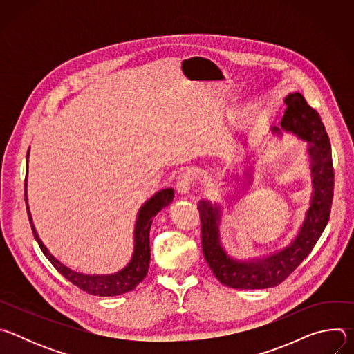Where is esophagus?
Wrapping results in <instances>:
<instances>
[{
  "label": "esophagus",
  "instance_id": "1",
  "mask_svg": "<svg viewBox=\"0 0 354 354\" xmlns=\"http://www.w3.org/2000/svg\"><path fill=\"white\" fill-rule=\"evenodd\" d=\"M193 183H194V180H193L192 172L182 171L178 175V179H176V190H178V193H182V194L189 193V190L193 187Z\"/></svg>",
  "mask_w": 354,
  "mask_h": 354
}]
</instances>
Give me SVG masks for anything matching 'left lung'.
I'll use <instances>...</instances> for the list:
<instances>
[{
	"label": "left lung",
	"instance_id": "obj_1",
	"mask_svg": "<svg viewBox=\"0 0 354 354\" xmlns=\"http://www.w3.org/2000/svg\"><path fill=\"white\" fill-rule=\"evenodd\" d=\"M284 102L287 109L281 119V127L313 142L310 147L314 183L311 206L301 231L287 248L259 261L238 262L228 258L220 245L218 209H213L207 200L198 201L201 249L217 280L227 287L257 290L279 286L310 255L329 221L335 174L328 133L319 113L308 105L304 95L290 93Z\"/></svg>",
	"mask_w": 354,
	"mask_h": 354
}]
</instances>
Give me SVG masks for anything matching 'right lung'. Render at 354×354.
Instances as JSON below:
<instances>
[{"label": "right lung", "instance_id": "1", "mask_svg": "<svg viewBox=\"0 0 354 354\" xmlns=\"http://www.w3.org/2000/svg\"><path fill=\"white\" fill-rule=\"evenodd\" d=\"M28 156L29 151L26 154V175H28ZM25 201H26V210H28V217L29 223L32 227V232L35 235L36 242L39 243L41 252L44 257L50 261L56 270L62 273L68 281H71L74 286L81 288L82 291L92 294V295H99V297H112V295H120L124 292H129L134 290L138 283L144 280L148 272V265H149V228L151 223H153V218L161 212L164 207H167L171 201L174 200V189H164L156 193L153 197H151L147 203L140 209L137 221H136V230H134V254L130 261V263L120 272L115 274H106V276H89V274H82L77 273L68 268H66L63 263H60L55 257L48 254V250L40 241L35 225L32 223L30 212L28 207V198H26V178H25Z\"/></svg>", "mask_w": 354, "mask_h": 354}]
</instances>
